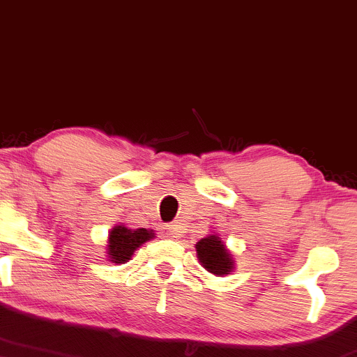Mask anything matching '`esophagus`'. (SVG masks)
I'll use <instances>...</instances> for the list:
<instances>
[{
	"label": "esophagus",
	"mask_w": 357,
	"mask_h": 357,
	"mask_svg": "<svg viewBox=\"0 0 357 357\" xmlns=\"http://www.w3.org/2000/svg\"><path fill=\"white\" fill-rule=\"evenodd\" d=\"M165 236L170 238H177L180 236V225L178 224L165 225Z\"/></svg>",
	"instance_id": "obj_1"
}]
</instances>
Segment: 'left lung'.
<instances>
[{
	"label": "left lung",
	"mask_w": 357,
	"mask_h": 357,
	"mask_svg": "<svg viewBox=\"0 0 357 357\" xmlns=\"http://www.w3.org/2000/svg\"><path fill=\"white\" fill-rule=\"evenodd\" d=\"M195 249L199 262L202 264L204 269H207L211 274L225 275L232 272L234 257L217 234L200 238L195 244Z\"/></svg>",
	"instance_id": "1"
}]
</instances>
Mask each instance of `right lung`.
Segmentation results:
<instances>
[{
    "label": "right lung",
    "mask_w": 357,
    "mask_h": 357,
    "mask_svg": "<svg viewBox=\"0 0 357 357\" xmlns=\"http://www.w3.org/2000/svg\"><path fill=\"white\" fill-rule=\"evenodd\" d=\"M153 237V230L128 229L125 225H115L108 234V261H112L113 264L128 262L138 247Z\"/></svg>",
    "instance_id": "right-lung-1"
}]
</instances>
